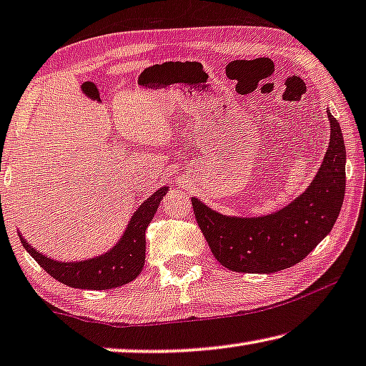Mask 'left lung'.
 Wrapping results in <instances>:
<instances>
[{"label":"left lung","instance_id":"1","mask_svg":"<svg viewBox=\"0 0 366 366\" xmlns=\"http://www.w3.org/2000/svg\"><path fill=\"white\" fill-rule=\"evenodd\" d=\"M330 140L305 193L283 209L258 217L224 216L191 198L194 217L222 267L239 273H274L300 263L332 230L345 196V144L327 111Z\"/></svg>","mask_w":366,"mask_h":366}]
</instances>
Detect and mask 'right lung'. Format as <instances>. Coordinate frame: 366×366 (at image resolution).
I'll return each instance as SVG.
<instances>
[{"mask_svg":"<svg viewBox=\"0 0 366 366\" xmlns=\"http://www.w3.org/2000/svg\"><path fill=\"white\" fill-rule=\"evenodd\" d=\"M168 187H162L149 196L129 221L124 234L114 247L103 255L80 262H57L42 255L29 245L22 235L19 239L29 255L60 283L80 290H111L131 283L142 272L145 262V229L167 194Z\"/></svg>","mask_w":366,"mask_h":366,"instance_id":"right-lung-1","label":"right lung"}]
</instances>
